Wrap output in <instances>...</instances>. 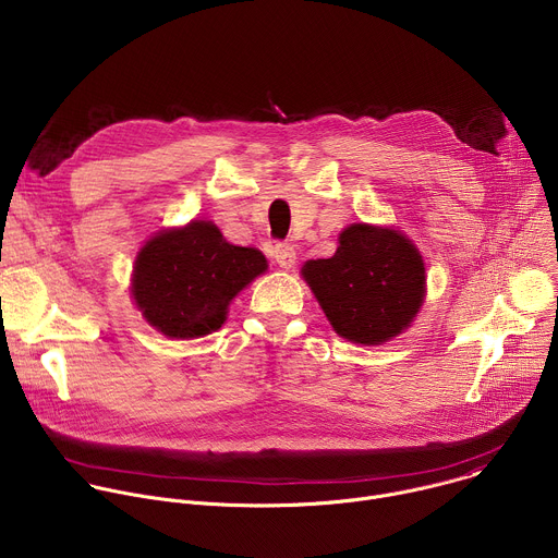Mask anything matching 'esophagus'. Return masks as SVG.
<instances>
[{
	"instance_id": "34e87169",
	"label": "esophagus",
	"mask_w": 558,
	"mask_h": 558,
	"mask_svg": "<svg viewBox=\"0 0 558 558\" xmlns=\"http://www.w3.org/2000/svg\"><path fill=\"white\" fill-rule=\"evenodd\" d=\"M274 258L282 269H291L295 265V250L289 243H278L274 247Z\"/></svg>"
}]
</instances>
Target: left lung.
Listing matches in <instances>:
<instances>
[{
  "label": "left lung",
  "mask_w": 558,
  "mask_h": 558,
  "mask_svg": "<svg viewBox=\"0 0 558 558\" xmlns=\"http://www.w3.org/2000/svg\"><path fill=\"white\" fill-rule=\"evenodd\" d=\"M304 280L336 333L357 344H379L402 333L424 300V260L395 229L351 225L331 258L308 260Z\"/></svg>",
  "instance_id": "left-lung-1"
}]
</instances>
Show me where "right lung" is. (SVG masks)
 <instances>
[{
  "label": "right lung",
  "instance_id": "obj_1",
  "mask_svg": "<svg viewBox=\"0 0 558 558\" xmlns=\"http://www.w3.org/2000/svg\"><path fill=\"white\" fill-rule=\"evenodd\" d=\"M265 269L258 250L235 247L216 225L194 220L141 250L132 293L145 320L168 338H201L220 329L233 295Z\"/></svg>",
  "mask_w": 558,
  "mask_h": 558
}]
</instances>
